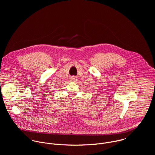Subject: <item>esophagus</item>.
Returning <instances> with one entry per match:
<instances>
[{"label":"esophagus","mask_w":155,"mask_h":155,"mask_svg":"<svg viewBox=\"0 0 155 155\" xmlns=\"http://www.w3.org/2000/svg\"><path fill=\"white\" fill-rule=\"evenodd\" d=\"M71 80L72 81H77V77L75 76H72L71 78Z\"/></svg>","instance_id":"obj_1"}]
</instances>
